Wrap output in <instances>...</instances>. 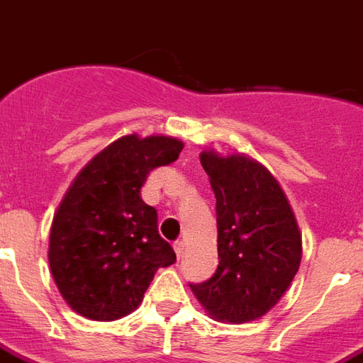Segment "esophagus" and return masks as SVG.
Masks as SVG:
<instances>
[{"instance_id": "34e87169", "label": "esophagus", "mask_w": 363, "mask_h": 363, "mask_svg": "<svg viewBox=\"0 0 363 363\" xmlns=\"http://www.w3.org/2000/svg\"><path fill=\"white\" fill-rule=\"evenodd\" d=\"M173 248H175V253H177V257H179V259L184 255V242H182V240H177V242L173 244Z\"/></svg>"}]
</instances>
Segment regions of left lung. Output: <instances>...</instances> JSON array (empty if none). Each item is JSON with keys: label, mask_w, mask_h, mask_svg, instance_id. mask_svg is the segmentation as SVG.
Masks as SVG:
<instances>
[{"label": "left lung", "mask_w": 363, "mask_h": 363, "mask_svg": "<svg viewBox=\"0 0 363 363\" xmlns=\"http://www.w3.org/2000/svg\"><path fill=\"white\" fill-rule=\"evenodd\" d=\"M216 197V272L190 284L212 319L242 325L267 315L298 272L302 235L284 190L263 164L244 155L201 152Z\"/></svg>", "instance_id": "1"}]
</instances>
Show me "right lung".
I'll return each instance as SVG.
<instances>
[{
	"mask_svg": "<svg viewBox=\"0 0 363 363\" xmlns=\"http://www.w3.org/2000/svg\"><path fill=\"white\" fill-rule=\"evenodd\" d=\"M169 135H123L78 173L50 229L48 263L76 313L115 320L143 300L155 272L177 255L158 235V214L140 191L155 167L179 158Z\"/></svg>",
	"mask_w": 363,
	"mask_h": 363,
	"instance_id": "obj_1",
	"label": "right lung"
}]
</instances>
